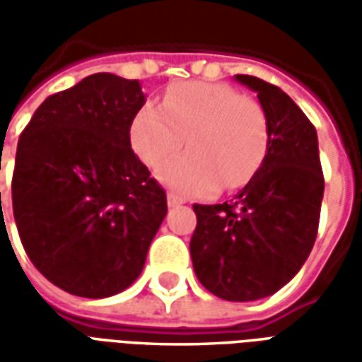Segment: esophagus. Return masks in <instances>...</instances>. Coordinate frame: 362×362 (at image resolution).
<instances>
[{
  "instance_id": "1",
  "label": "esophagus",
  "mask_w": 362,
  "mask_h": 362,
  "mask_svg": "<svg viewBox=\"0 0 362 362\" xmlns=\"http://www.w3.org/2000/svg\"><path fill=\"white\" fill-rule=\"evenodd\" d=\"M166 204H168V207H178V205L184 204V199L178 196H174V194H168V196H166Z\"/></svg>"
}]
</instances>
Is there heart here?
Listing matches in <instances>:
<instances>
[{"label": "heart", "mask_w": 362, "mask_h": 362, "mask_svg": "<svg viewBox=\"0 0 362 362\" xmlns=\"http://www.w3.org/2000/svg\"><path fill=\"white\" fill-rule=\"evenodd\" d=\"M129 139L158 180L180 196H209L246 186L264 165L269 145L266 112L256 100L221 83L192 81L168 90L160 106L135 114Z\"/></svg>", "instance_id": "obj_1"}]
</instances>
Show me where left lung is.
Instances as JSON below:
<instances>
[{"mask_svg": "<svg viewBox=\"0 0 362 362\" xmlns=\"http://www.w3.org/2000/svg\"><path fill=\"white\" fill-rule=\"evenodd\" d=\"M235 79L266 112L267 155L235 204L194 205L189 254L209 293L250 303L277 293L304 266L318 233L324 174L316 129L295 100L258 77Z\"/></svg>", "mask_w": 362, "mask_h": 362, "instance_id": "8db88e82", "label": "left lung"}]
</instances>
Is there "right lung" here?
<instances>
[{
	"label": "right lung",
	"instance_id": "1",
	"mask_svg": "<svg viewBox=\"0 0 362 362\" xmlns=\"http://www.w3.org/2000/svg\"><path fill=\"white\" fill-rule=\"evenodd\" d=\"M143 104L137 79L89 75L48 96L19 137L11 192L21 243L71 295L106 298L129 287L165 219V189L129 141Z\"/></svg>",
	"mask_w": 362,
	"mask_h": 362
}]
</instances>
